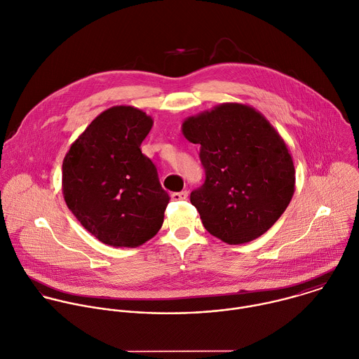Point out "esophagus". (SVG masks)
Wrapping results in <instances>:
<instances>
[{
	"label": "esophagus",
	"mask_w": 359,
	"mask_h": 359,
	"mask_svg": "<svg viewBox=\"0 0 359 359\" xmlns=\"http://www.w3.org/2000/svg\"><path fill=\"white\" fill-rule=\"evenodd\" d=\"M187 198H188V191L171 194V199H172V201H185Z\"/></svg>",
	"instance_id": "esophagus-1"
}]
</instances>
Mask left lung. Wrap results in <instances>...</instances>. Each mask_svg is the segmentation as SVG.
Returning a JSON list of instances; mask_svg holds the SVG:
<instances>
[{
	"label": "left lung",
	"mask_w": 359,
	"mask_h": 359,
	"mask_svg": "<svg viewBox=\"0 0 359 359\" xmlns=\"http://www.w3.org/2000/svg\"><path fill=\"white\" fill-rule=\"evenodd\" d=\"M184 137L201 146L205 184L191 192L205 229L227 244L268 231L294 194L290 151L255 108L226 102L182 122Z\"/></svg>",
	"instance_id": "obj_1"
}]
</instances>
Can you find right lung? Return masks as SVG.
<instances>
[{"label":"right lung","mask_w":359,"mask_h":359,"mask_svg":"<svg viewBox=\"0 0 359 359\" xmlns=\"http://www.w3.org/2000/svg\"><path fill=\"white\" fill-rule=\"evenodd\" d=\"M153 118L128 105L100 114L63 160L62 191L77 220L101 243L135 248L157 234L170 202L140 144Z\"/></svg>","instance_id":"obj_1"}]
</instances>
